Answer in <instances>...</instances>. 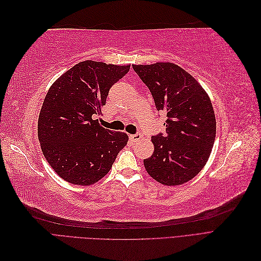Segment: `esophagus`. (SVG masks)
<instances>
[{
	"mask_svg": "<svg viewBox=\"0 0 261 261\" xmlns=\"http://www.w3.org/2000/svg\"><path fill=\"white\" fill-rule=\"evenodd\" d=\"M141 138L140 134H134V135H129V139L133 141V143H137V141Z\"/></svg>",
	"mask_w": 261,
	"mask_h": 261,
	"instance_id": "esophagus-1",
	"label": "esophagus"
}]
</instances>
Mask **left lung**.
<instances>
[{
    "mask_svg": "<svg viewBox=\"0 0 261 261\" xmlns=\"http://www.w3.org/2000/svg\"><path fill=\"white\" fill-rule=\"evenodd\" d=\"M133 68L151 92L158 111L167 114L165 133L151 137L148 174L167 186L184 184L206 165L217 123L207 92L185 69L170 62Z\"/></svg>",
    "mask_w": 261,
    "mask_h": 261,
    "instance_id": "obj_1",
    "label": "left lung"
}]
</instances>
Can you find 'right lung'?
Segmentation results:
<instances>
[{
    "mask_svg": "<svg viewBox=\"0 0 261 261\" xmlns=\"http://www.w3.org/2000/svg\"><path fill=\"white\" fill-rule=\"evenodd\" d=\"M130 65L78 63L55 81L38 120V138L44 158L57 174L75 185H92L109 171L127 145L122 132L102 127V113L111 87Z\"/></svg>",
    "mask_w": 261,
    "mask_h": 261,
    "instance_id": "obj_1",
    "label": "right lung"
}]
</instances>
